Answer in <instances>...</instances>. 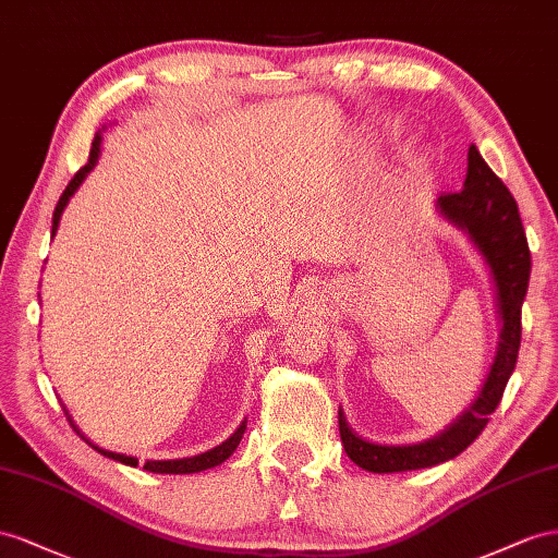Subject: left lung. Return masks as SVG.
<instances>
[{"label":"left lung","instance_id":"left-lung-1","mask_svg":"<svg viewBox=\"0 0 558 558\" xmlns=\"http://www.w3.org/2000/svg\"><path fill=\"white\" fill-rule=\"evenodd\" d=\"M435 210L451 227L463 231L472 247L482 254L490 274L496 313L500 320L496 360L484 386L470 409L463 411L439 435L418 444H376L357 435L348 425L343 409H339V433L343 449L353 463L367 472H409L423 470L463 453L482 435L488 416L502 400L509 376L514 372L521 343V304L526 299L531 278V252L523 231L517 201L509 194L496 172L488 168L474 145L468 151V174L463 191L441 194Z\"/></svg>","mask_w":558,"mask_h":558}]
</instances>
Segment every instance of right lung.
<instances>
[{
    "label": "right lung",
    "mask_w": 558,
    "mask_h": 558,
    "mask_svg": "<svg viewBox=\"0 0 558 558\" xmlns=\"http://www.w3.org/2000/svg\"><path fill=\"white\" fill-rule=\"evenodd\" d=\"M100 142H102V133L98 131L95 133V137H93V145H90V154H88V163L78 170L74 178H72V182L68 184V189L62 191V196H60V201H58V205H56V210H53V235H56V231H58V225H60V217H62V210L68 208V203H70V198L74 196V191L82 186V182L88 178V172L95 168V163H98V156H100ZM65 413H68V418H70V425L76 429L78 435H82V439H86L90 447L98 451V453H102L105 458H111V460H117V463H123V465H131V468H137V458H133V456H125V453H114V451H107V449H100L98 444H93L82 429H78L76 425H74V421H72V416H70V411L65 409ZM245 423L247 421H243L241 423V427L235 429V433L227 439V441H221L219 447H215V449H210V451H205V453H198V456H191V458H178V460H147L145 463V470L147 472H154V474H194V472H203V470H210V468H215V465H221L225 463V460L238 449V444H241V439H243V435H245Z\"/></svg>",
    "instance_id": "right-lung-1"
}]
</instances>
